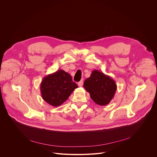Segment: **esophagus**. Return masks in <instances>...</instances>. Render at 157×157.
<instances>
[{
    "mask_svg": "<svg viewBox=\"0 0 157 157\" xmlns=\"http://www.w3.org/2000/svg\"><path fill=\"white\" fill-rule=\"evenodd\" d=\"M78 86H79V87H82V85H83V80H81L79 82H78Z\"/></svg>",
    "mask_w": 157,
    "mask_h": 157,
    "instance_id": "esophagus-1",
    "label": "esophagus"
}]
</instances>
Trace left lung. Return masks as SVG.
I'll return each instance as SVG.
<instances>
[{"label": "left lung", "mask_w": 157, "mask_h": 157, "mask_svg": "<svg viewBox=\"0 0 157 157\" xmlns=\"http://www.w3.org/2000/svg\"><path fill=\"white\" fill-rule=\"evenodd\" d=\"M83 86L93 101L100 106L106 105L111 101L117 89L113 78L97 70L92 71Z\"/></svg>", "instance_id": "8db88e82"}]
</instances>
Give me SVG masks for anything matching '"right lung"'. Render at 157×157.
Returning a JSON list of instances; mask_svg holds the SVG:
<instances>
[{
  "instance_id": "add662e5",
  "label": "right lung",
  "mask_w": 157,
  "mask_h": 157,
  "mask_svg": "<svg viewBox=\"0 0 157 157\" xmlns=\"http://www.w3.org/2000/svg\"><path fill=\"white\" fill-rule=\"evenodd\" d=\"M77 87L71 75L62 70L45 76L40 85L42 98L54 107L61 105Z\"/></svg>"
}]
</instances>
